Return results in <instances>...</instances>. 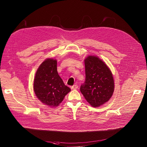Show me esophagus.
I'll return each mask as SVG.
<instances>
[{
    "mask_svg": "<svg viewBox=\"0 0 147 147\" xmlns=\"http://www.w3.org/2000/svg\"><path fill=\"white\" fill-rule=\"evenodd\" d=\"M78 86L77 85H73V86H71V88L72 89V90H76V89H77V88H78Z\"/></svg>",
    "mask_w": 147,
    "mask_h": 147,
    "instance_id": "esophagus-1",
    "label": "esophagus"
}]
</instances>
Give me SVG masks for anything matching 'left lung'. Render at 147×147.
Instances as JSON below:
<instances>
[{
	"label": "left lung",
	"mask_w": 147,
	"mask_h": 147,
	"mask_svg": "<svg viewBox=\"0 0 147 147\" xmlns=\"http://www.w3.org/2000/svg\"><path fill=\"white\" fill-rule=\"evenodd\" d=\"M86 80L80 91L92 107H99L112 97L115 88L113 73L109 66L96 56L84 59Z\"/></svg>",
	"instance_id": "1"
}]
</instances>
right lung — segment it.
Instances as JSON below:
<instances>
[{"mask_svg":"<svg viewBox=\"0 0 147 147\" xmlns=\"http://www.w3.org/2000/svg\"><path fill=\"white\" fill-rule=\"evenodd\" d=\"M33 91L39 100L51 107H57L71 91L59 76L56 59L48 58L40 64L34 78Z\"/></svg>","mask_w":147,"mask_h":147,"instance_id":"right-lung-1","label":"right lung"}]
</instances>
